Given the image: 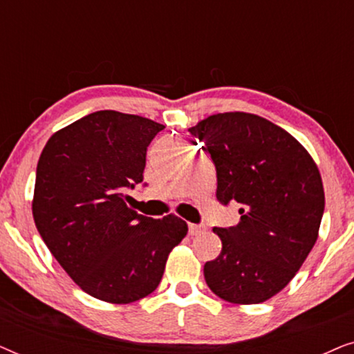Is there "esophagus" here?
Returning <instances> with one entry per match:
<instances>
[{
	"label": "esophagus",
	"mask_w": 354,
	"mask_h": 354,
	"mask_svg": "<svg viewBox=\"0 0 354 354\" xmlns=\"http://www.w3.org/2000/svg\"><path fill=\"white\" fill-rule=\"evenodd\" d=\"M203 230H205V227L201 224H188V232H190V235H198L201 234Z\"/></svg>",
	"instance_id": "esophagus-1"
}]
</instances>
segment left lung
<instances>
[{
	"label": "left lung",
	"instance_id": "1",
	"mask_svg": "<svg viewBox=\"0 0 354 354\" xmlns=\"http://www.w3.org/2000/svg\"><path fill=\"white\" fill-rule=\"evenodd\" d=\"M188 132L211 154L217 201H236L241 214L236 225L212 229L222 250L205 264L207 287L229 303H263L316 243L326 205L319 169L297 138L256 114H214Z\"/></svg>",
	"mask_w": 354,
	"mask_h": 354
}]
</instances>
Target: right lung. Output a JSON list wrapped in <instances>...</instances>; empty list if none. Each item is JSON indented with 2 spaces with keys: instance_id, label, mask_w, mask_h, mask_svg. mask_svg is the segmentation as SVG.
Here are the masks:
<instances>
[{
  "instance_id": "1",
  "label": "right lung",
  "mask_w": 354,
  "mask_h": 354,
  "mask_svg": "<svg viewBox=\"0 0 354 354\" xmlns=\"http://www.w3.org/2000/svg\"><path fill=\"white\" fill-rule=\"evenodd\" d=\"M162 129L142 115L96 111L57 130L38 159L37 229L67 275L101 301L127 304L153 293L188 232L180 217L153 219L125 203Z\"/></svg>"
}]
</instances>
